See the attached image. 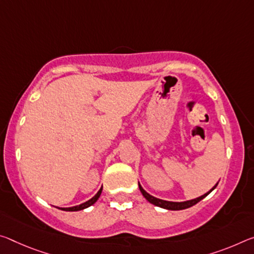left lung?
Listing matches in <instances>:
<instances>
[{
	"label": "left lung",
	"mask_w": 254,
	"mask_h": 254,
	"mask_svg": "<svg viewBox=\"0 0 254 254\" xmlns=\"http://www.w3.org/2000/svg\"><path fill=\"white\" fill-rule=\"evenodd\" d=\"M217 184H218V183H217ZM217 184L215 185L214 188L211 189L210 191H209L208 193H206V194L201 195V196H199V198H196V199L184 201V202H172V201H165V200L157 199V198H155V196L150 195V194H149V193H147L146 191H144L143 189H142V187L140 184H139V189H140V191H141L142 195L144 196V198H146L150 203L155 204V206L160 207V208H164V209H168V210H182V209H187V208H190L192 206H194V204L198 203L199 201H201L203 198H206V196L209 194V193H210L217 187Z\"/></svg>",
	"instance_id": "8db88e82"
}]
</instances>
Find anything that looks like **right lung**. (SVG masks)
I'll use <instances>...</instances> for the list:
<instances>
[{
  "label": "right lung",
  "mask_w": 254,
  "mask_h": 254,
  "mask_svg": "<svg viewBox=\"0 0 254 254\" xmlns=\"http://www.w3.org/2000/svg\"><path fill=\"white\" fill-rule=\"evenodd\" d=\"M102 190H103V188L100 189V190L97 192V194H96L95 196H92V198H91L90 200H88L87 202H83V203L79 204V206H75V207H71V208H60V209H61V210H65V211H78V210H82V209H84V208L90 207L91 204H94V203L96 202V201L98 200V198L100 196V193H102Z\"/></svg>",
  "instance_id": "add662e5"
}]
</instances>
